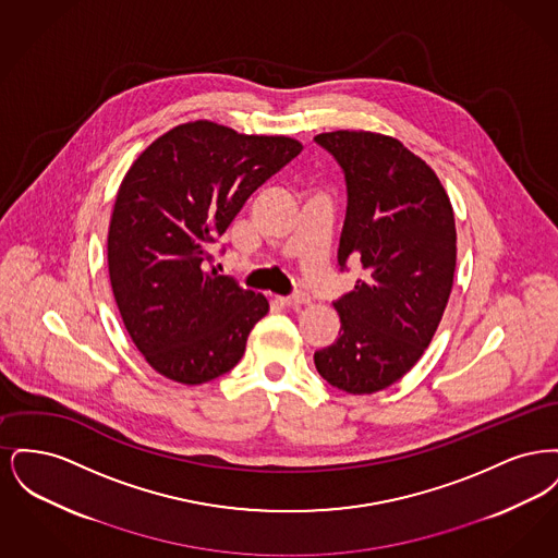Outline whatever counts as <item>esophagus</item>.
<instances>
[{
    "mask_svg": "<svg viewBox=\"0 0 558 558\" xmlns=\"http://www.w3.org/2000/svg\"><path fill=\"white\" fill-rule=\"evenodd\" d=\"M284 307H301V305H307L310 303V294L307 292H294L291 296H282L278 299Z\"/></svg>",
    "mask_w": 558,
    "mask_h": 558,
    "instance_id": "34e87169",
    "label": "esophagus"
}]
</instances>
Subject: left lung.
Returning <instances> with one entry per match:
<instances>
[{
	"label": "left lung",
	"instance_id": "8db88e82",
	"mask_svg": "<svg viewBox=\"0 0 558 558\" xmlns=\"http://www.w3.org/2000/svg\"><path fill=\"white\" fill-rule=\"evenodd\" d=\"M314 140L345 175L339 266L360 262L364 269V280L332 303L341 332L314 362L332 387L376 393L421 360L446 312L456 269L453 211L435 171L396 137L330 132Z\"/></svg>",
	"mask_w": 558,
	"mask_h": 558
}]
</instances>
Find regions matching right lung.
<instances>
[{
	"label": "right lung",
	"mask_w": 558,
	"mask_h": 558,
	"mask_svg": "<svg viewBox=\"0 0 558 558\" xmlns=\"http://www.w3.org/2000/svg\"><path fill=\"white\" fill-rule=\"evenodd\" d=\"M301 150L284 135L194 121L162 133L123 178L108 228V274L133 343L162 376L203 385L244 355L269 303L209 269L213 242Z\"/></svg>",
	"instance_id": "1"
}]
</instances>
